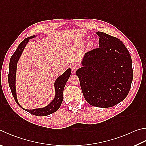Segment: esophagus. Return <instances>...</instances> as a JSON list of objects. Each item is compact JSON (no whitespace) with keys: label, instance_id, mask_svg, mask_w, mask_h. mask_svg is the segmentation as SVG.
Returning a JSON list of instances; mask_svg holds the SVG:
<instances>
[{"label":"esophagus","instance_id":"34e87169","mask_svg":"<svg viewBox=\"0 0 146 146\" xmlns=\"http://www.w3.org/2000/svg\"><path fill=\"white\" fill-rule=\"evenodd\" d=\"M79 68V66L77 65V64H73L71 66V71H73V72H76V70H78Z\"/></svg>","mask_w":146,"mask_h":146}]
</instances>
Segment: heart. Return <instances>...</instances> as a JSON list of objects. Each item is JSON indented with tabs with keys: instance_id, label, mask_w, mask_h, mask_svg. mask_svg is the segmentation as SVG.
<instances>
[{
	"instance_id": "obj_1",
	"label": "heart",
	"mask_w": 146,
	"mask_h": 146,
	"mask_svg": "<svg viewBox=\"0 0 146 146\" xmlns=\"http://www.w3.org/2000/svg\"><path fill=\"white\" fill-rule=\"evenodd\" d=\"M89 46H91L92 45V42H90V43H89Z\"/></svg>"
}]
</instances>
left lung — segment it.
<instances>
[{
  "instance_id": "1",
  "label": "left lung",
  "mask_w": 146,
  "mask_h": 146,
  "mask_svg": "<svg viewBox=\"0 0 146 146\" xmlns=\"http://www.w3.org/2000/svg\"><path fill=\"white\" fill-rule=\"evenodd\" d=\"M99 47L87 52L83 67L76 71L87 102L108 108L128 94L133 77L131 57L123 42L115 37L97 32Z\"/></svg>"
}]
</instances>
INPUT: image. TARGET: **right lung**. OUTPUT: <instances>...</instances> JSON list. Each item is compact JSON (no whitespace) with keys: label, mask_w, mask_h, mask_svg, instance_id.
I'll return each mask as SVG.
<instances>
[{"label":"right lung","mask_w":146,"mask_h":146,"mask_svg":"<svg viewBox=\"0 0 146 146\" xmlns=\"http://www.w3.org/2000/svg\"><path fill=\"white\" fill-rule=\"evenodd\" d=\"M35 36H32L29 38H25L24 40L22 41L18 45L17 49L16 50L14 54L11 57L10 62H9V74H8V82L9 86L10 87L13 96L14 98L15 102H17V104L20 106L21 108H22L19 105L18 102L17 94H16V87H15V75L16 71H17V62L20 57L21 54L24 49L26 44L28 43L29 39L33 38ZM71 75V69L69 68L68 70H66L65 72L60 75L59 77L57 78L55 82V97L54 100L50 103V104L46 106V107L43 108H36L34 110H27L24 109L25 110L27 111L28 112L31 113V114L37 115V116H46L48 115L51 114L59 109L60 105L62 102L63 100V91H64V86L67 82L69 77Z\"/></svg>","instance_id":"1"}]
</instances>
